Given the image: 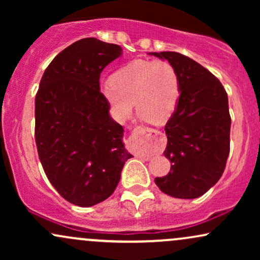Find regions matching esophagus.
I'll return each mask as SVG.
<instances>
[{
	"mask_svg": "<svg viewBox=\"0 0 260 260\" xmlns=\"http://www.w3.org/2000/svg\"><path fill=\"white\" fill-rule=\"evenodd\" d=\"M134 133H139L143 134V136H150V134L155 133V131L153 128H145V127H136L133 131ZM145 157V156H144ZM147 159H149V156H147Z\"/></svg>",
	"mask_w": 260,
	"mask_h": 260,
	"instance_id": "esophagus-1",
	"label": "esophagus"
}]
</instances>
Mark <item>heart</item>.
Masks as SVG:
<instances>
[{"label": "heart", "mask_w": 260, "mask_h": 260, "mask_svg": "<svg viewBox=\"0 0 260 260\" xmlns=\"http://www.w3.org/2000/svg\"><path fill=\"white\" fill-rule=\"evenodd\" d=\"M101 94L120 120L133 112L154 124L166 122L174 113L180 98V78L168 61L137 59L113 73L104 83Z\"/></svg>", "instance_id": "b5f03b06"}]
</instances>
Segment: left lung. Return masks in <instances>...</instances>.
Listing matches in <instances>:
<instances>
[{
  "label": "left lung",
  "instance_id": "obj_1",
  "mask_svg": "<svg viewBox=\"0 0 260 260\" xmlns=\"http://www.w3.org/2000/svg\"><path fill=\"white\" fill-rule=\"evenodd\" d=\"M168 59L180 78V98L165 126L171 161L165 177H156L161 192L194 199L207 193L222 176L230 153L228 92L220 80L198 62L178 52H149Z\"/></svg>",
  "mask_w": 260,
  "mask_h": 260
}]
</instances>
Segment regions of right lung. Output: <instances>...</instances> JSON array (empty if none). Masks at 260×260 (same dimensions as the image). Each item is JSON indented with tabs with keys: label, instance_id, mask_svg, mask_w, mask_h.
Here are the masks:
<instances>
[{
	"label": "right lung",
	"instance_id": "obj_1",
	"mask_svg": "<svg viewBox=\"0 0 260 260\" xmlns=\"http://www.w3.org/2000/svg\"><path fill=\"white\" fill-rule=\"evenodd\" d=\"M121 55V46L95 38L76 41L52 59L35 96L39 159L55 189L78 207L109 198L132 157L100 92L101 72Z\"/></svg>",
	"mask_w": 260,
	"mask_h": 260
}]
</instances>
